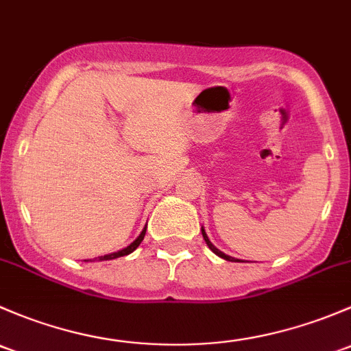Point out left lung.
Segmentation results:
<instances>
[{
  "instance_id": "1",
  "label": "left lung",
  "mask_w": 351,
  "mask_h": 351,
  "mask_svg": "<svg viewBox=\"0 0 351 351\" xmlns=\"http://www.w3.org/2000/svg\"><path fill=\"white\" fill-rule=\"evenodd\" d=\"M202 238H204V241H206V243H208V247H209V248H211V250H213V252H215V254H216V255H218V256H221V258L228 260V262H240V260H237V258H233V256H230V255H225V254H223V252H219V250H218V248H216V247H215V245H213V243H211V241H209V240H208V234H206V231H204V230H202Z\"/></svg>"
}]
</instances>
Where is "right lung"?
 Masks as SVG:
<instances>
[{"label":"right lung","instance_id":"obj_1","mask_svg":"<svg viewBox=\"0 0 351 351\" xmlns=\"http://www.w3.org/2000/svg\"><path fill=\"white\" fill-rule=\"evenodd\" d=\"M145 231H147V226H145V228H143L142 233H140V237L136 238V240L133 241V243H130L128 247H126V248H123V250H120V252H117V254H110V255L99 256V260H113V258H118V256H123V255H128V254H132V252L135 250V248L138 247L140 243H142L143 237H145ZM86 262H88V260H86Z\"/></svg>","mask_w":351,"mask_h":351}]
</instances>
